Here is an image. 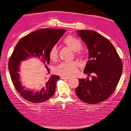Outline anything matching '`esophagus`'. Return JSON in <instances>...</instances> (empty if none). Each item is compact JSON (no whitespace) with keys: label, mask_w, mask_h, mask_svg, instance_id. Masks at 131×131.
Wrapping results in <instances>:
<instances>
[{"label":"esophagus","mask_w":131,"mask_h":131,"mask_svg":"<svg viewBox=\"0 0 131 131\" xmlns=\"http://www.w3.org/2000/svg\"><path fill=\"white\" fill-rule=\"evenodd\" d=\"M61 78H62V79H66V80H69L70 78V77H68V76H63V75H62Z\"/></svg>","instance_id":"1"}]
</instances>
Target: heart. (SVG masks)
<instances>
[{
  "instance_id": "heart-1",
  "label": "heart",
  "mask_w": 131,
  "mask_h": 131,
  "mask_svg": "<svg viewBox=\"0 0 131 131\" xmlns=\"http://www.w3.org/2000/svg\"><path fill=\"white\" fill-rule=\"evenodd\" d=\"M64 43L74 51H79L82 48V43L77 38L68 36L64 39ZM49 57L51 60H56L58 57V49L56 45L51 47L49 51ZM78 63L77 62H62L56 68V72L59 74L71 76L75 74L78 70Z\"/></svg>"
}]
</instances>
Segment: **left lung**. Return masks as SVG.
Returning a JSON list of instances; mask_svg holds the SVG:
<instances>
[{"mask_svg":"<svg viewBox=\"0 0 131 131\" xmlns=\"http://www.w3.org/2000/svg\"><path fill=\"white\" fill-rule=\"evenodd\" d=\"M78 35L86 45L89 50L84 73L92 80L78 79L75 89L81 100L90 104L105 100L115 91L123 72V63L111 42L105 37L93 30H77Z\"/></svg>","mask_w":131,"mask_h":131,"instance_id":"1","label":"left lung"}]
</instances>
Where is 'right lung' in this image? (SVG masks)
I'll use <instances>...</instances> for the list:
<instances>
[{"mask_svg":"<svg viewBox=\"0 0 131 131\" xmlns=\"http://www.w3.org/2000/svg\"><path fill=\"white\" fill-rule=\"evenodd\" d=\"M66 30L56 28L38 30L22 38L14 48L9 59L8 70L12 82L17 92L23 98L33 103H40L47 101L55 93L56 83L59 76L51 75L47 79L39 90H31L22 86L20 81V62L31 58H38L45 64L47 74L50 69L47 67L49 63V51L62 37Z\"/></svg>","mask_w":131,"mask_h":131,"instance_id":"1","label":"right lung"}]
</instances>
